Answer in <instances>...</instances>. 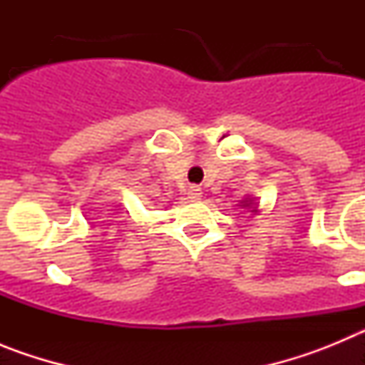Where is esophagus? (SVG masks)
<instances>
[{
  "label": "esophagus",
  "mask_w": 365,
  "mask_h": 365,
  "mask_svg": "<svg viewBox=\"0 0 365 365\" xmlns=\"http://www.w3.org/2000/svg\"><path fill=\"white\" fill-rule=\"evenodd\" d=\"M202 197V190L199 186H190L188 188V199L190 201H199Z\"/></svg>",
  "instance_id": "34e87169"
}]
</instances>
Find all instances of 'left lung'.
Instances as JSON below:
<instances>
[{"label": "left lung", "instance_id": "8db88e82", "mask_svg": "<svg viewBox=\"0 0 365 365\" xmlns=\"http://www.w3.org/2000/svg\"><path fill=\"white\" fill-rule=\"evenodd\" d=\"M240 206L241 208H245V210L252 212L254 215H259V205L256 202V197H250V195H248L245 201L240 202Z\"/></svg>", "mask_w": 365, "mask_h": 365}]
</instances>
